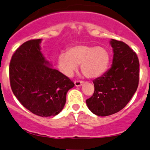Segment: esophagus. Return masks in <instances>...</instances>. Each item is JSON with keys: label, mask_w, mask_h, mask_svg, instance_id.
<instances>
[{"label": "esophagus", "mask_w": 150, "mask_h": 150, "mask_svg": "<svg viewBox=\"0 0 150 150\" xmlns=\"http://www.w3.org/2000/svg\"><path fill=\"white\" fill-rule=\"evenodd\" d=\"M83 83V81H75V86H81Z\"/></svg>", "instance_id": "34e87169"}]
</instances>
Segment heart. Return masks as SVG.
Here are the masks:
<instances>
[{"label": "heart", "mask_w": 150, "mask_h": 150, "mask_svg": "<svg viewBox=\"0 0 150 150\" xmlns=\"http://www.w3.org/2000/svg\"><path fill=\"white\" fill-rule=\"evenodd\" d=\"M109 62L110 55L104 47L78 45L59 55L57 66L62 73L70 77L81 64V71L86 78H95L104 73Z\"/></svg>", "instance_id": "heart-1"}]
</instances>
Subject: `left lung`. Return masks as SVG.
<instances>
[{"mask_svg":"<svg viewBox=\"0 0 150 150\" xmlns=\"http://www.w3.org/2000/svg\"><path fill=\"white\" fill-rule=\"evenodd\" d=\"M114 51L111 67L93 81L94 91L86 100L93 114L105 117L124 108L136 91L139 81V61L136 53L125 42H110Z\"/></svg>","mask_w":150,"mask_h":150,"instance_id":"obj_1","label":"left lung"}]
</instances>
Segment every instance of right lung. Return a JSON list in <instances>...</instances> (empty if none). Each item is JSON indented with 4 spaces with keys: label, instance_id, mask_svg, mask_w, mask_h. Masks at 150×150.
<instances>
[{
    "label": "right lung",
    "instance_id": "1",
    "mask_svg": "<svg viewBox=\"0 0 150 150\" xmlns=\"http://www.w3.org/2000/svg\"><path fill=\"white\" fill-rule=\"evenodd\" d=\"M41 41L29 40L14 52L9 64L10 85L25 108L40 117H53L62 110L67 93L75 84L50 67L40 50Z\"/></svg>",
    "mask_w": 150,
    "mask_h": 150
}]
</instances>
